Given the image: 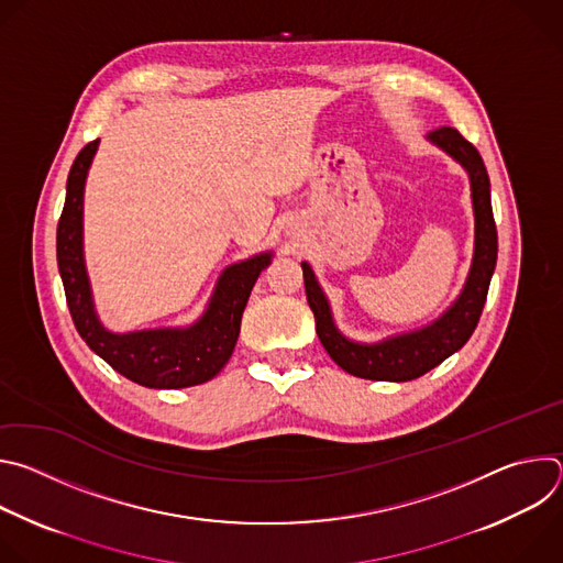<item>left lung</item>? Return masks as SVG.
I'll return each mask as SVG.
<instances>
[{"mask_svg":"<svg viewBox=\"0 0 563 563\" xmlns=\"http://www.w3.org/2000/svg\"><path fill=\"white\" fill-rule=\"evenodd\" d=\"M430 140L445 148L454 159L467 169L472 185V205L476 220L474 238V261L459 300L437 320L434 325L408 334L389 339L378 345H358L347 341L332 323L330 305L320 291L311 269L302 263L305 294L313 311L316 334L332 356V361L345 372L369 378V380H412L443 363L450 354L461 350L484 311L490 278L497 265V224L490 202V178L484 159H481L476 146L467 142L456 129L441 126L430 133Z\"/></svg>","mask_w":563,"mask_h":563,"instance_id":"1","label":"left lung"}]
</instances>
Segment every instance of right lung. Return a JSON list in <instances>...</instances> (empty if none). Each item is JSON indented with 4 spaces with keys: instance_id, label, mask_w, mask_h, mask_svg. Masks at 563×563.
<instances>
[{
    "instance_id": "right-lung-1",
    "label": "right lung",
    "mask_w": 563,
    "mask_h": 563,
    "mask_svg": "<svg viewBox=\"0 0 563 563\" xmlns=\"http://www.w3.org/2000/svg\"><path fill=\"white\" fill-rule=\"evenodd\" d=\"M96 148L98 140L77 153L57 222V267L75 330L98 356L137 385L155 389L200 385L213 378L231 358L240 334V318L272 254L229 267L218 280L207 313L189 330H151L122 336L107 332L93 313L82 261V191Z\"/></svg>"
}]
</instances>
